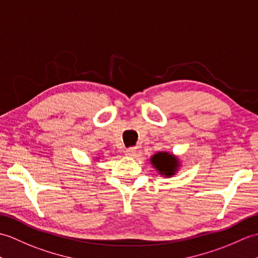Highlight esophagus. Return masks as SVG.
I'll return each instance as SVG.
<instances>
[{
	"label": "esophagus",
	"instance_id": "obj_1",
	"mask_svg": "<svg viewBox=\"0 0 258 258\" xmlns=\"http://www.w3.org/2000/svg\"><path fill=\"white\" fill-rule=\"evenodd\" d=\"M124 154L128 157H134L136 154V148H128L124 150Z\"/></svg>",
	"mask_w": 258,
	"mask_h": 258
}]
</instances>
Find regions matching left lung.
Returning <instances> with one entry per match:
<instances>
[{
  "label": "left lung",
  "mask_w": 258,
  "mask_h": 258,
  "mask_svg": "<svg viewBox=\"0 0 258 258\" xmlns=\"http://www.w3.org/2000/svg\"><path fill=\"white\" fill-rule=\"evenodd\" d=\"M151 163L154 168L159 170L160 173L165 174V176L173 175L177 167V160L168 152H159L154 154L151 158Z\"/></svg>",
  "instance_id": "1"
}]
</instances>
